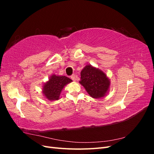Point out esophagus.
<instances>
[{
    "instance_id": "1",
    "label": "esophagus",
    "mask_w": 154,
    "mask_h": 154,
    "mask_svg": "<svg viewBox=\"0 0 154 154\" xmlns=\"http://www.w3.org/2000/svg\"><path fill=\"white\" fill-rule=\"evenodd\" d=\"M71 79L74 82H76L77 80V78H78V77L76 75H72L71 76Z\"/></svg>"
}]
</instances>
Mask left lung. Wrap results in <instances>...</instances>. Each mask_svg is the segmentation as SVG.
I'll return each mask as SVG.
<instances>
[{
    "mask_svg": "<svg viewBox=\"0 0 154 154\" xmlns=\"http://www.w3.org/2000/svg\"><path fill=\"white\" fill-rule=\"evenodd\" d=\"M80 74L81 81L79 83L92 98H103L108 94L110 87V80L101 69L87 64L82 70Z\"/></svg>",
    "mask_w": 154,
    "mask_h": 154,
    "instance_id": "left-lung-1",
    "label": "left lung"
}]
</instances>
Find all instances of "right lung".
Listing matches in <instances>:
<instances>
[{
    "label": "right lung",
    "mask_w": 154,
    "mask_h": 154,
    "mask_svg": "<svg viewBox=\"0 0 154 154\" xmlns=\"http://www.w3.org/2000/svg\"><path fill=\"white\" fill-rule=\"evenodd\" d=\"M72 82L68 77L52 74L43 84L42 92L46 100L51 101L58 100L63 88Z\"/></svg>",
    "instance_id": "obj_1"
}]
</instances>
